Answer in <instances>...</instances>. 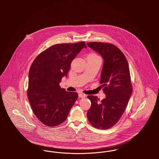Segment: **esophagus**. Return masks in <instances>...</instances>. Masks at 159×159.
Listing matches in <instances>:
<instances>
[{
  "mask_svg": "<svg viewBox=\"0 0 159 159\" xmlns=\"http://www.w3.org/2000/svg\"><path fill=\"white\" fill-rule=\"evenodd\" d=\"M86 95L84 94L83 93H79V98H85L86 97Z\"/></svg>",
  "mask_w": 159,
  "mask_h": 159,
  "instance_id": "obj_1",
  "label": "esophagus"
}]
</instances>
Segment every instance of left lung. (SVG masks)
<instances>
[{
    "label": "left lung",
    "mask_w": 159,
    "mask_h": 159,
    "mask_svg": "<svg viewBox=\"0 0 159 159\" xmlns=\"http://www.w3.org/2000/svg\"><path fill=\"white\" fill-rule=\"evenodd\" d=\"M86 45L104 60L100 83L106 94L101 101L97 97L88 96L91 106L87 117L93 127L107 129L119 120L132 93L128 62L121 51L112 44L89 42Z\"/></svg>",
    "instance_id": "8db88e82"
}]
</instances>
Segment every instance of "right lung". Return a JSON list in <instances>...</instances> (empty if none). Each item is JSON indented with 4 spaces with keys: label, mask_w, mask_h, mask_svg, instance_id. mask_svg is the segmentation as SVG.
Here are the masks:
<instances>
[{
    "label": "right lung",
    "mask_w": 159,
    "mask_h": 159,
    "mask_svg": "<svg viewBox=\"0 0 159 159\" xmlns=\"http://www.w3.org/2000/svg\"><path fill=\"white\" fill-rule=\"evenodd\" d=\"M84 42L52 46L40 53L31 66L27 96L33 113L48 126L65 121L78 94L67 92L60 83L68 75L71 61L83 48Z\"/></svg>",
    "instance_id": "obj_1"
}]
</instances>
